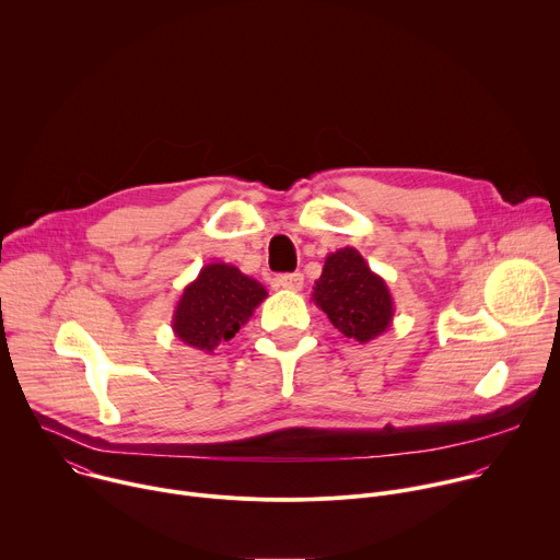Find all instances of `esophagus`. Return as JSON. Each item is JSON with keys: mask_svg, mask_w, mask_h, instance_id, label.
I'll return each mask as SVG.
<instances>
[{"mask_svg": "<svg viewBox=\"0 0 560 560\" xmlns=\"http://www.w3.org/2000/svg\"><path fill=\"white\" fill-rule=\"evenodd\" d=\"M277 285L285 288V290H301L303 288V275L301 272H290V275H279L277 277Z\"/></svg>", "mask_w": 560, "mask_h": 560, "instance_id": "34e87169", "label": "esophagus"}]
</instances>
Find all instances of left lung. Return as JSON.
Listing matches in <instances>:
<instances>
[{
    "label": "left lung",
    "mask_w": 560,
    "mask_h": 560,
    "mask_svg": "<svg viewBox=\"0 0 560 560\" xmlns=\"http://www.w3.org/2000/svg\"><path fill=\"white\" fill-rule=\"evenodd\" d=\"M312 301L346 339L357 343H370L387 332L394 318L387 283L350 246L326 257L324 272L312 288Z\"/></svg>",
    "instance_id": "left-lung-1"
}]
</instances>
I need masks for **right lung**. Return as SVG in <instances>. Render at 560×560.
<instances>
[{
  "mask_svg": "<svg viewBox=\"0 0 560 560\" xmlns=\"http://www.w3.org/2000/svg\"><path fill=\"white\" fill-rule=\"evenodd\" d=\"M266 296L268 290L238 268L208 264L184 288L173 312V332L186 346L212 354L248 324Z\"/></svg>",
  "mask_w": 560,
  "mask_h": 560,
  "instance_id": "add662e5",
  "label": "right lung"
}]
</instances>
